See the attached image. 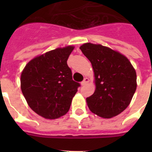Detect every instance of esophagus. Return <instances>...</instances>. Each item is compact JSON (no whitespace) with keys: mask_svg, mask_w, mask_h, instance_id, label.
<instances>
[{"mask_svg":"<svg viewBox=\"0 0 152 152\" xmlns=\"http://www.w3.org/2000/svg\"><path fill=\"white\" fill-rule=\"evenodd\" d=\"M89 81H90V80H89L88 78H85V79L82 81V82L81 84H82V85H87V83H88Z\"/></svg>","mask_w":152,"mask_h":152,"instance_id":"1","label":"esophagus"}]
</instances>
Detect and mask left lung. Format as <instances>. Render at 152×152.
<instances>
[{
	"instance_id": "8db88e82",
	"label": "left lung",
	"mask_w": 152,
	"mask_h": 152,
	"mask_svg": "<svg viewBox=\"0 0 152 152\" xmlns=\"http://www.w3.org/2000/svg\"><path fill=\"white\" fill-rule=\"evenodd\" d=\"M79 48L94 70L96 90L86 99L89 109L104 118L118 115L135 93V70L125 56L108 47L87 42Z\"/></svg>"
}]
</instances>
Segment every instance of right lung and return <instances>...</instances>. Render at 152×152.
<instances>
[{"label":"right lung","instance_id":"add662e5","mask_svg":"<svg viewBox=\"0 0 152 152\" xmlns=\"http://www.w3.org/2000/svg\"><path fill=\"white\" fill-rule=\"evenodd\" d=\"M74 47L58 48L34 58L20 77L22 93L34 112L46 119H56L68 112L80 84L72 79L67 64Z\"/></svg>","mask_w":152,"mask_h":152}]
</instances>
